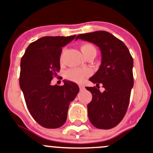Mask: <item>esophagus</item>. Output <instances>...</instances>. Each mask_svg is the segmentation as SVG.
I'll return each mask as SVG.
<instances>
[{"label":"esophagus","instance_id":"obj_1","mask_svg":"<svg viewBox=\"0 0 153 153\" xmlns=\"http://www.w3.org/2000/svg\"><path fill=\"white\" fill-rule=\"evenodd\" d=\"M79 88H80V90L82 91V90H84V89H85V87H84L83 85H79Z\"/></svg>","mask_w":153,"mask_h":153}]
</instances>
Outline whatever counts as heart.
<instances>
[{
    "instance_id": "b5f03b06",
    "label": "heart",
    "mask_w": 153,
    "mask_h": 153,
    "mask_svg": "<svg viewBox=\"0 0 153 153\" xmlns=\"http://www.w3.org/2000/svg\"><path fill=\"white\" fill-rule=\"evenodd\" d=\"M80 49L84 56L87 55L91 51L96 50L95 47L90 43L82 44L80 47ZM90 75L91 71L88 68H73L68 70L65 74V76L70 81L77 82V83H82Z\"/></svg>"
}]
</instances>
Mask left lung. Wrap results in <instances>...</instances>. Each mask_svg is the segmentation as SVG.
<instances>
[{"label": "left lung", "instance_id": "obj_1", "mask_svg": "<svg viewBox=\"0 0 153 153\" xmlns=\"http://www.w3.org/2000/svg\"><path fill=\"white\" fill-rule=\"evenodd\" d=\"M81 39L95 44L101 53V64L91 78L96 87H86L92 100L88 104V118L92 125L103 130L116 126L124 117L133 86V60L126 45L106 31L79 34ZM105 91L100 92L99 85Z\"/></svg>", "mask_w": 153, "mask_h": 153}]
</instances>
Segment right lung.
I'll return each instance as SVG.
<instances>
[{
	"mask_svg": "<svg viewBox=\"0 0 153 153\" xmlns=\"http://www.w3.org/2000/svg\"><path fill=\"white\" fill-rule=\"evenodd\" d=\"M75 36L42 37L29 45L20 61V86L27 108L45 128L65 123L69 104L79 91L76 84L66 80L62 86L51 85L60 70L62 48Z\"/></svg>",
	"mask_w": 153,
	"mask_h": 153,
	"instance_id": "1",
	"label": "right lung"
}]
</instances>
